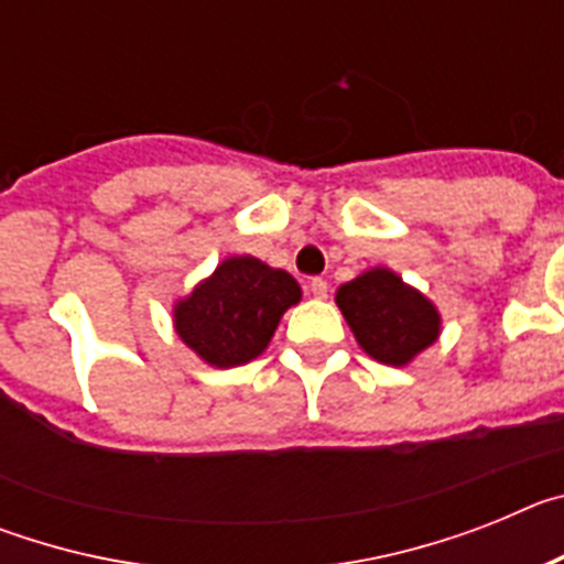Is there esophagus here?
Wrapping results in <instances>:
<instances>
[{
  "mask_svg": "<svg viewBox=\"0 0 564 564\" xmlns=\"http://www.w3.org/2000/svg\"><path fill=\"white\" fill-rule=\"evenodd\" d=\"M307 291H311L316 299H327V282L325 279L313 276L311 282H307Z\"/></svg>",
  "mask_w": 564,
  "mask_h": 564,
  "instance_id": "34e87169",
  "label": "esophagus"
}]
</instances>
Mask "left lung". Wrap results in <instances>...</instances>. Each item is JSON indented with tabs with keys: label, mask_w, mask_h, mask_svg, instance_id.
<instances>
[{
	"label": "left lung",
	"mask_w": 564,
	"mask_h": 564,
	"mask_svg": "<svg viewBox=\"0 0 564 564\" xmlns=\"http://www.w3.org/2000/svg\"><path fill=\"white\" fill-rule=\"evenodd\" d=\"M358 347L378 364L406 367L437 341L441 311L390 268H370L336 291Z\"/></svg>",
	"instance_id": "8db88e82"
}]
</instances>
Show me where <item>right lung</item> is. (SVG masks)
I'll return each instance as SVG.
<instances>
[{
    "label": "right lung",
    "instance_id": "1",
    "mask_svg": "<svg viewBox=\"0 0 564 564\" xmlns=\"http://www.w3.org/2000/svg\"><path fill=\"white\" fill-rule=\"evenodd\" d=\"M299 299L302 288L291 273L239 253L174 302V333L200 361L228 370L268 350L279 318Z\"/></svg>",
    "mask_w": 564,
    "mask_h": 564
}]
</instances>
